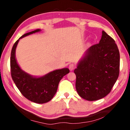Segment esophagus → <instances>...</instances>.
I'll return each mask as SVG.
<instances>
[{
	"mask_svg": "<svg viewBox=\"0 0 130 130\" xmlns=\"http://www.w3.org/2000/svg\"><path fill=\"white\" fill-rule=\"evenodd\" d=\"M75 68H76V65L73 64V63H71V64H70L69 66V69L70 71H72V70H74L75 69Z\"/></svg>",
	"mask_w": 130,
	"mask_h": 130,
	"instance_id": "1",
	"label": "esophagus"
}]
</instances>
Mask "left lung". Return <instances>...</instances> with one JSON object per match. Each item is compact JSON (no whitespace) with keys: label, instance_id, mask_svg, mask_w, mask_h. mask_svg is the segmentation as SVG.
Instances as JSON below:
<instances>
[{"label":"left lung","instance_id":"8db88e82","mask_svg":"<svg viewBox=\"0 0 130 130\" xmlns=\"http://www.w3.org/2000/svg\"><path fill=\"white\" fill-rule=\"evenodd\" d=\"M119 67L120 54L115 41L103 31L99 43L85 52L74 70L79 96L88 101L104 98L117 80Z\"/></svg>","mask_w":130,"mask_h":130}]
</instances>
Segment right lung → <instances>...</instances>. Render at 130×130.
<instances>
[{
    "instance_id": "1",
    "label": "right lung",
    "mask_w": 130,
    "mask_h": 130,
    "mask_svg": "<svg viewBox=\"0 0 130 130\" xmlns=\"http://www.w3.org/2000/svg\"><path fill=\"white\" fill-rule=\"evenodd\" d=\"M39 31H41L40 29L26 33L15 42L11 53L10 67L12 80L21 93L31 102L43 104L52 99L56 93L60 80L69 73V70L68 68H63L53 70L43 76L35 77L20 68L15 57V51L19 39Z\"/></svg>"
}]
</instances>
